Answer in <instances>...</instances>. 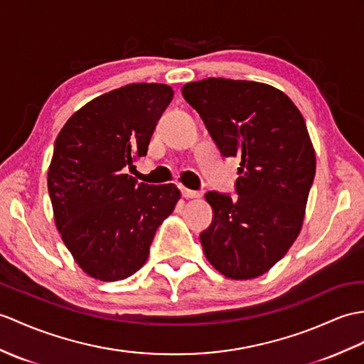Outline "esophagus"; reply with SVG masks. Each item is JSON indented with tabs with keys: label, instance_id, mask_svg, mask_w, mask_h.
Wrapping results in <instances>:
<instances>
[{
	"label": "esophagus",
	"instance_id": "1",
	"mask_svg": "<svg viewBox=\"0 0 364 364\" xmlns=\"http://www.w3.org/2000/svg\"><path fill=\"white\" fill-rule=\"evenodd\" d=\"M181 193L184 198H198L200 193L197 191H191V189H186V188H181Z\"/></svg>",
	"mask_w": 364,
	"mask_h": 364
}]
</instances>
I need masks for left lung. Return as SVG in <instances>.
Returning <instances> with one entry per match:
<instances>
[{"label": "left lung", "instance_id": "1", "mask_svg": "<svg viewBox=\"0 0 364 364\" xmlns=\"http://www.w3.org/2000/svg\"><path fill=\"white\" fill-rule=\"evenodd\" d=\"M181 91L222 155L240 159L239 198L205 196L213 223L200 234L203 251L226 277H259L301 232L316 168L306 121L285 92L267 83L209 77Z\"/></svg>", "mask_w": 364, "mask_h": 364}]
</instances>
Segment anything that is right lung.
I'll return each mask as SVG.
<instances>
[{
  "label": "right lung",
  "instance_id": "obj_1",
  "mask_svg": "<svg viewBox=\"0 0 364 364\" xmlns=\"http://www.w3.org/2000/svg\"><path fill=\"white\" fill-rule=\"evenodd\" d=\"M164 83H130L90 100L58 133L48 171L54 220L88 276L122 281L146 264L155 232L181 198L175 184L149 186L124 173L147 154L171 104Z\"/></svg>",
  "mask_w": 364,
  "mask_h": 364
}]
</instances>
